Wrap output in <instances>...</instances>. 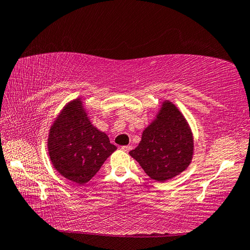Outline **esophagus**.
Returning <instances> with one entry per match:
<instances>
[{"label": "esophagus", "mask_w": 250, "mask_h": 250, "mask_svg": "<svg viewBox=\"0 0 250 250\" xmlns=\"http://www.w3.org/2000/svg\"><path fill=\"white\" fill-rule=\"evenodd\" d=\"M121 149L124 150V151H125V152H128V151H130L132 149V147L131 146H122Z\"/></svg>", "instance_id": "obj_1"}]
</instances>
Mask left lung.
<instances>
[{
    "label": "left lung",
    "instance_id": "left-lung-1",
    "mask_svg": "<svg viewBox=\"0 0 250 250\" xmlns=\"http://www.w3.org/2000/svg\"><path fill=\"white\" fill-rule=\"evenodd\" d=\"M130 156L144 172L159 183L183 173L194 153V139L187 119L169 100L161 102L153 120L143 131L142 140Z\"/></svg>",
    "mask_w": 250,
    "mask_h": 250
}]
</instances>
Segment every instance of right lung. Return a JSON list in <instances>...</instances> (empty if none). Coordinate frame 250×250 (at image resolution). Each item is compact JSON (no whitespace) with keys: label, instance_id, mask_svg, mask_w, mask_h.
I'll return each mask as SVG.
<instances>
[{"label":"right lung","instance_id":"1","mask_svg":"<svg viewBox=\"0 0 250 250\" xmlns=\"http://www.w3.org/2000/svg\"><path fill=\"white\" fill-rule=\"evenodd\" d=\"M47 148L52 167L79 185L88 183L117 147L90 120L83 99L67 102L50 125Z\"/></svg>","mask_w":250,"mask_h":250}]
</instances>
